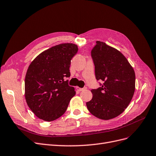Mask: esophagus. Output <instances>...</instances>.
<instances>
[{"mask_svg":"<svg viewBox=\"0 0 156 156\" xmlns=\"http://www.w3.org/2000/svg\"><path fill=\"white\" fill-rule=\"evenodd\" d=\"M87 87H84V88H79V87H76V89L78 90V91H83V90H87Z\"/></svg>","mask_w":156,"mask_h":156,"instance_id":"34e87169","label":"esophagus"}]
</instances>
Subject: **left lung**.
Wrapping results in <instances>:
<instances>
[{"mask_svg": "<svg viewBox=\"0 0 156 156\" xmlns=\"http://www.w3.org/2000/svg\"><path fill=\"white\" fill-rule=\"evenodd\" d=\"M95 78L101 87L91 90L92 99L87 103L90 112L101 119H113L125 111L135 92V72L122 53L105 42L96 41L91 51Z\"/></svg>", "mask_w": 156, "mask_h": 156, "instance_id": "8db88e82", "label": "left lung"}]
</instances>
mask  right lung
I'll return each mask as SVG.
<instances>
[{
  "label": "right lung",
  "instance_id": "obj_1",
  "mask_svg": "<svg viewBox=\"0 0 156 156\" xmlns=\"http://www.w3.org/2000/svg\"><path fill=\"white\" fill-rule=\"evenodd\" d=\"M77 51V46L72 43L56 45L40 53L30 64L25 77V98L39 119H58L76 95L64 78L70 76L71 60Z\"/></svg>",
  "mask_w": 156,
  "mask_h": 156
}]
</instances>
